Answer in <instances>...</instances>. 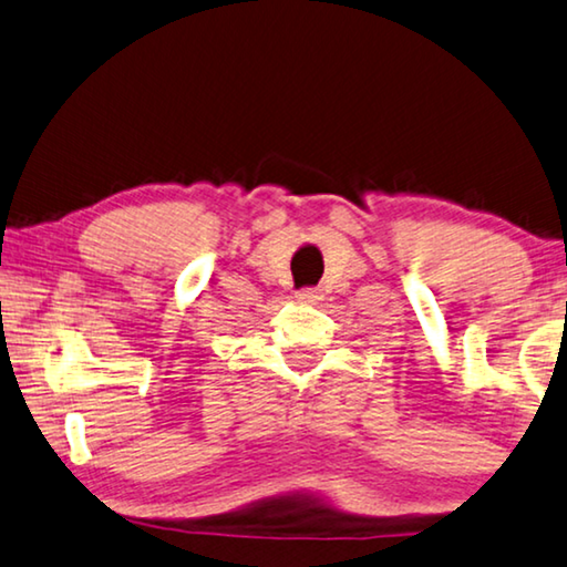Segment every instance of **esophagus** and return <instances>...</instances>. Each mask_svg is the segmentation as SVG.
<instances>
[{"instance_id":"esophagus-1","label":"esophagus","mask_w":567,"mask_h":567,"mask_svg":"<svg viewBox=\"0 0 567 567\" xmlns=\"http://www.w3.org/2000/svg\"><path fill=\"white\" fill-rule=\"evenodd\" d=\"M296 301H301V303H319L321 301V293L317 289H303V291L296 293Z\"/></svg>"}]
</instances>
